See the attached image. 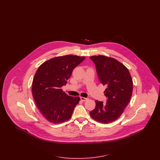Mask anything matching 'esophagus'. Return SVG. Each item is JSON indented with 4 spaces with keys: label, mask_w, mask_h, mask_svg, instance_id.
Masks as SVG:
<instances>
[{
    "label": "esophagus",
    "mask_w": 160,
    "mask_h": 160,
    "mask_svg": "<svg viewBox=\"0 0 160 160\" xmlns=\"http://www.w3.org/2000/svg\"><path fill=\"white\" fill-rule=\"evenodd\" d=\"M80 99L82 102H86L88 100V98H86V97H80Z\"/></svg>",
    "instance_id": "esophagus-1"
}]
</instances>
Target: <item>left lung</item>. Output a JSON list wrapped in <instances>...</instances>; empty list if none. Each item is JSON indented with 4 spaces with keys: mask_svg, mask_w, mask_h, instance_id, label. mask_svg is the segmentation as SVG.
<instances>
[{
    "mask_svg": "<svg viewBox=\"0 0 160 160\" xmlns=\"http://www.w3.org/2000/svg\"><path fill=\"white\" fill-rule=\"evenodd\" d=\"M95 64L100 82L106 85L104 92L107 102L96 101V107L90 114L96 121L107 124L121 116L131 99L133 83L124 65L115 58L105 56L90 57Z\"/></svg>",
    "mask_w": 160,
    "mask_h": 160,
    "instance_id": "8db88e82",
    "label": "left lung"
}]
</instances>
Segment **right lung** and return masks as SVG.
<instances>
[{
  "label": "right lung",
  "instance_id": "right-lung-1",
  "mask_svg": "<svg viewBox=\"0 0 160 160\" xmlns=\"http://www.w3.org/2000/svg\"><path fill=\"white\" fill-rule=\"evenodd\" d=\"M84 57L66 55L51 58L41 64L32 82V94L36 106L48 121L59 124L68 120L79 97H72L63 92L73 69Z\"/></svg>",
  "mask_w": 160,
  "mask_h": 160
}]
</instances>
